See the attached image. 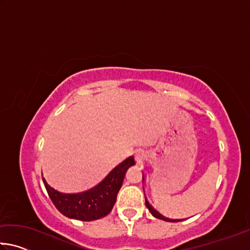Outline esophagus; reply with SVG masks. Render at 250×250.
<instances>
[{"label": "esophagus", "mask_w": 250, "mask_h": 250, "mask_svg": "<svg viewBox=\"0 0 250 250\" xmlns=\"http://www.w3.org/2000/svg\"><path fill=\"white\" fill-rule=\"evenodd\" d=\"M135 160H137V162H142V160H143V153H142V151H137L135 152Z\"/></svg>", "instance_id": "obj_1"}]
</instances>
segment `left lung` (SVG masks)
I'll return each instance as SVG.
<instances>
[{
    "instance_id": "obj_1",
    "label": "left lung",
    "mask_w": 250,
    "mask_h": 250,
    "mask_svg": "<svg viewBox=\"0 0 250 250\" xmlns=\"http://www.w3.org/2000/svg\"><path fill=\"white\" fill-rule=\"evenodd\" d=\"M145 180V175H142V181ZM146 207H147V209L150 210V213L153 215V216L155 217V218H159V219H162V221H166V222H172V223H176V222H181L180 219H171V218H168V217H166V216H163L162 214H160L158 210H156L153 206H152L150 203H149V201L146 200Z\"/></svg>"
}]
</instances>
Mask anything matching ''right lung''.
Here are the masks:
<instances>
[{"mask_svg":"<svg viewBox=\"0 0 250 250\" xmlns=\"http://www.w3.org/2000/svg\"><path fill=\"white\" fill-rule=\"evenodd\" d=\"M132 166H134V159L130 156L113 168L98 185L82 193L58 192L48 185L44 177L43 182L50 200L62 215L78 221L90 222L107 216L111 211L125 172Z\"/></svg>","mask_w":250,"mask_h":250,"instance_id":"add662e5","label":"right lung"}]
</instances>
